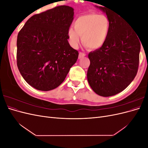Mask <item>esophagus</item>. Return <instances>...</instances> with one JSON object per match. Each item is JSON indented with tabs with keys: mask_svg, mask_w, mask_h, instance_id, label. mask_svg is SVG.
Masks as SVG:
<instances>
[{
	"mask_svg": "<svg viewBox=\"0 0 148 148\" xmlns=\"http://www.w3.org/2000/svg\"><path fill=\"white\" fill-rule=\"evenodd\" d=\"M84 56H86V54H85L84 53H83V52H79V56H78V59H82V58L84 57Z\"/></svg>",
	"mask_w": 148,
	"mask_h": 148,
	"instance_id": "obj_1",
	"label": "esophagus"
}]
</instances>
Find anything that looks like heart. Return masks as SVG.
<instances>
[{
    "mask_svg": "<svg viewBox=\"0 0 148 148\" xmlns=\"http://www.w3.org/2000/svg\"><path fill=\"white\" fill-rule=\"evenodd\" d=\"M73 27L68 30L71 46L78 47L80 36L84 46L96 50L104 46L108 38L110 21L106 15L89 13L78 17L74 21Z\"/></svg>",
    "mask_w": 148,
    "mask_h": 148,
    "instance_id": "heart-1",
    "label": "heart"
}]
</instances>
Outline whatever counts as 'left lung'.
<instances>
[{
  "instance_id": "obj_1",
  "label": "left lung",
  "mask_w": 148,
  "mask_h": 148,
  "mask_svg": "<svg viewBox=\"0 0 148 148\" xmlns=\"http://www.w3.org/2000/svg\"><path fill=\"white\" fill-rule=\"evenodd\" d=\"M96 7L109 18L110 29L104 45L89 53L87 78L97 95L109 97L123 91L135 78L141 41L135 31L117 13L106 7Z\"/></svg>"
}]
</instances>
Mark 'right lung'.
Segmentation results:
<instances>
[{"label": "right lung", "instance_id": "obj_1", "mask_svg": "<svg viewBox=\"0 0 148 148\" xmlns=\"http://www.w3.org/2000/svg\"><path fill=\"white\" fill-rule=\"evenodd\" d=\"M74 9L61 5L34 15L17 36V66L30 86L50 91L64 81L78 52L68 41Z\"/></svg>", "mask_w": 148, "mask_h": 148}]
</instances>
